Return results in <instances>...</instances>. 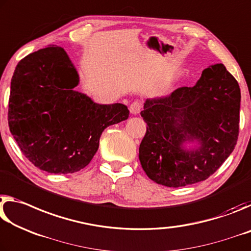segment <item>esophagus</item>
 Here are the masks:
<instances>
[{"instance_id": "obj_1", "label": "esophagus", "mask_w": 251, "mask_h": 251, "mask_svg": "<svg viewBox=\"0 0 251 251\" xmlns=\"http://www.w3.org/2000/svg\"><path fill=\"white\" fill-rule=\"evenodd\" d=\"M141 109H142V103L139 101H134L133 103H131L130 105V112L134 114V116H137V114L140 113Z\"/></svg>"}]
</instances>
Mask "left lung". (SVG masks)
<instances>
[{"instance_id": "8db88e82", "label": "left lung", "mask_w": 251, "mask_h": 251, "mask_svg": "<svg viewBox=\"0 0 251 251\" xmlns=\"http://www.w3.org/2000/svg\"><path fill=\"white\" fill-rule=\"evenodd\" d=\"M240 99L237 80L219 63L204 69L194 87L147 100L141 111L147 132L139 148L147 176L178 188L215 174L235 149Z\"/></svg>"}]
</instances>
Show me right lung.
I'll return each mask as SVG.
<instances>
[{
    "label": "right lung",
    "mask_w": 251,
    "mask_h": 251,
    "mask_svg": "<svg viewBox=\"0 0 251 251\" xmlns=\"http://www.w3.org/2000/svg\"><path fill=\"white\" fill-rule=\"evenodd\" d=\"M79 82L67 52L55 45L24 57L12 76L10 131L26 159L49 174L83 169L106 126L129 118L125 104H99L75 91Z\"/></svg>",
    "instance_id": "right-lung-1"
}]
</instances>
